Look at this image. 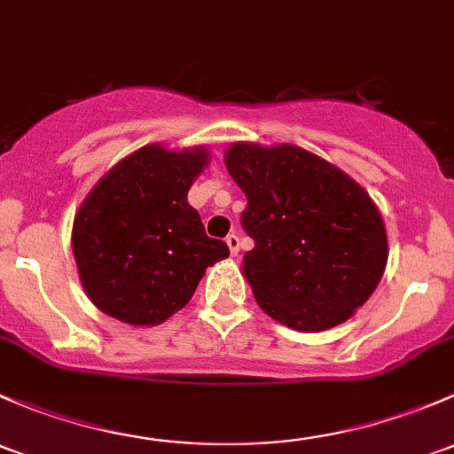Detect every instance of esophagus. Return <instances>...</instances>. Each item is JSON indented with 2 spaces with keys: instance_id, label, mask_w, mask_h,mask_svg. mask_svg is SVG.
<instances>
[{
  "instance_id": "1",
  "label": "esophagus",
  "mask_w": 454,
  "mask_h": 454,
  "mask_svg": "<svg viewBox=\"0 0 454 454\" xmlns=\"http://www.w3.org/2000/svg\"><path fill=\"white\" fill-rule=\"evenodd\" d=\"M229 251H231V255H238V251H240V238H238V233H229L225 238Z\"/></svg>"
}]
</instances>
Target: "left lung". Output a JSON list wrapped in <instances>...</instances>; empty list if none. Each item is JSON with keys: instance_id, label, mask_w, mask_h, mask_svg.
I'll return each instance as SVG.
<instances>
[{"instance_id": "1", "label": "left lung", "mask_w": 454, "mask_h": 454, "mask_svg": "<svg viewBox=\"0 0 454 454\" xmlns=\"http://www.w3.org/2000/svg\"><path fill=\"white\" fill-rule=\"evenodd\" d=\"M225 166L247 196V282L262 310L301 332L343 324L376 291L387 231L369 194L343 170L293 144H233Z\"/></svg>"}]
</instances>
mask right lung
Masks as SVG:
<instances>
[{
    "instance_id": "right-lung-1",
    "label": "right lung",
    "mask_w": 454,
    "mask_h": 454,
    "mask_svg": "<svg viewBox=\"0 0 454 454\" xmlns=\"http://www.w3.org/2000/svg\"><path fill=\"white\" fill-rule=\"evenodd\" d=\"M207 151L151 144L111 168L74 218L72 249L87 297L130 325H157L194 295L205 269L227 258L188 190Z\"/></svg>"
}]
</instances>
